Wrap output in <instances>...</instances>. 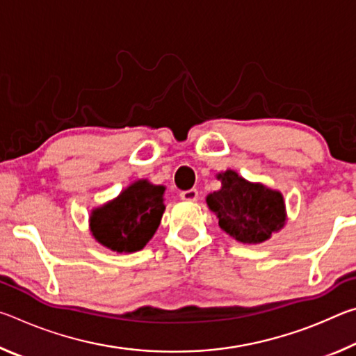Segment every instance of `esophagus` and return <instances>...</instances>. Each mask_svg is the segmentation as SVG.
Instances as JSON below:
<instances>
[{
    "label": "esophagus",
    "mask_w": 356,
    "mask_h": 356,
    "mask_svg": "<svg viewBox=\"0 0 356 356\" xmlns=\"http://www.w3.org/2000/svg\"><path fill=\"white\" fill-rule=\"evenodd\" d=\"M197 196H200V193H197L196 188H190V190L180 191V197H182L184 201H196Z\"/></svg>",
    "instance_id": "1"
}]
</instances>
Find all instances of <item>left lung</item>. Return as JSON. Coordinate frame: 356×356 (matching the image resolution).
<instances>
[{"label":"left lung","mask_w":356,"mask_h":356,"mask_svg":"<svg viewBox=\"0 0 356 356\" xmlns=\"http://www.w3.org/2000/svg\"><path fill=\"white\" fill-rule=\"evenodd\" d=\"M221 190L207 196L222 231L242 243H261L284 226L281 193L250 184L234 171L218 176Z\"/></svg>","instance_id":"1"}]
</instances>
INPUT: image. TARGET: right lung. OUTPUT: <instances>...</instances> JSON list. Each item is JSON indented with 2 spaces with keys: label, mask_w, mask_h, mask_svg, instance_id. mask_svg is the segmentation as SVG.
<instances>
[{
  "label": "right lung",
  "mask_w": 356,
  "mask_h": 356,
  "mask_svg": "<svg viewBox=\"0 0 356 356\" xmlns=\"http://www.w3.org/2000/svg\"><path fill=\"white\" fill-rule=\"evenodd\" d=\"M165 186L140 180L122 191L116 200L94 210L91 227L94 237L118 252L143 250L160 225L165 210Z\"/></svg>",
  "instance_id": "obj_1"
}]
</instances>
